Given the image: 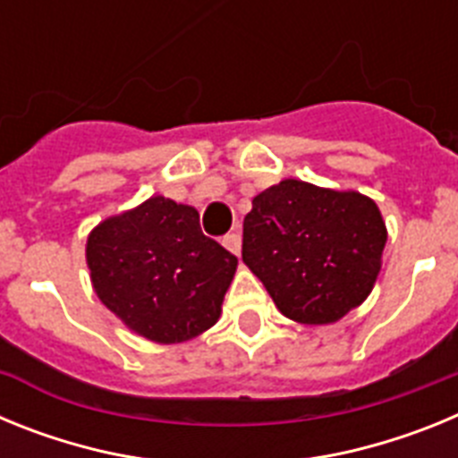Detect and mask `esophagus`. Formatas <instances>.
Wrapping results in <instances>:
<instances>
[{
	"mask_svg": "<svg viewBox=\"0 0 458 458\" xmlns=\"http://www.w3.org/2000/svg\"><path fill=\"white\" fill-rule=\"evenodd\" d=\"M222 245L238 257V254H241V233L229 232L225 238H222Z\"/></svg>",
	"mask_w": 458,
	"mask_h": 458,
	"instance_id": "obj_1",
	"label": "esophagus"
}]
</instances>
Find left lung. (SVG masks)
I'll return each instance as SVG.
<instances>
[{"instance_id": "obj_1", "label": "left lung", "mask_w": 458, "mask_h": 458, "mask_svg": "<svg viewBox=\"0 0 458 458\" xmlns=\"http://www.w3.org/2000/svg\"><path fill=\"white\" fill-rule=\"evenodd\" d=\"M386 241L374 199L284 179L252 199L242 261L286 318L326 326L365 302Z\"/></svg>"}]
</instances>
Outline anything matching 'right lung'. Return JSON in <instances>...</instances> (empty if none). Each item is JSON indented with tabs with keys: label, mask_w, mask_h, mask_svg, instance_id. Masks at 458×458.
Listing matches in <instances>:
<instances>
[{
	"label": "right lung",
	"mask_w": 458,
	"mask_h": 458,
	"mask_svg": "<svg viewBox=\"0 0 458 458\" xmlns=\"http://www.w3.org/2000/svg\"><path fill=\"white\" fill-rule=\"evenodd\" d=\"M91 284L132 333L179 344L216 326L238 259L204 236L192 206L151 197L87 238Z\"/></svg>",
	"instance_id": "right-lung-1"
}]
</instances>
